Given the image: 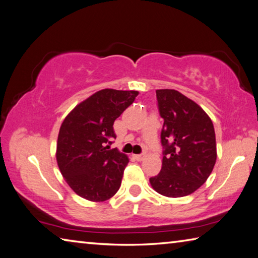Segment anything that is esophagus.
I'll return each instance as SVG.
<instances>
[{
	"instance_id": "34e87169",
	"label": "esophagus",
	"mask_w": 258,
	"mask_h": 258,
	"mask_svg": "<svg viewBox=\"0 0 258 258\" xmlns=\"http://www.w3.org/2000/svg\"><path fill=\"white\" fill-rule=\"evenodd\" d=\"M134 157H135V159H136L137 161H142V160H143V159H144V157H145V156H144V155H142V154H141V155H139V154H138V155H134Z\"/></svg>"
}]
</instances>
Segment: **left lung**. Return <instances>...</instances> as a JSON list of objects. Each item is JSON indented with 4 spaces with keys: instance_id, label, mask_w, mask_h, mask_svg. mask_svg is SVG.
Instances as JSON below:
<instances>
[{
    "instance_id": "obj_1",
    "label": "left lung",
    "mask_w": 258,
    "mask_h": 258,
    "mask_svg": "<svg viewBox=\"0 0 258 258\" xmlns=\"http://www.w3.org/2000/svg\"><path fill=\"white\" fill-rule=\"evenodd\" d=\"M157 104L164 123L161 172L150 179L155 191L177 198L196 191L216 162L214 125L192 99L174 89H157Z\"/></svg>"
}]
</instances>
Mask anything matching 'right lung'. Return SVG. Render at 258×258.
<instances>
[{
	"label": "right lung",
	"mask_w": 258,
	"mask_h": 258,
	"mask_svg": "<svg viewBox=\"0 0 258 258\" xmlns=\"http://www.w3.org/2000/svg\"><path fill=\"white\" fill-rule=\"evenodd\" d=\"M137 95V90H98L63 120L56 162L63 178L78 196L104 202L119 190L129 159L116 148L110 150L115 138L113 123Z\"/></svg>",
	"instance_id": "1"
}]
</instances>
